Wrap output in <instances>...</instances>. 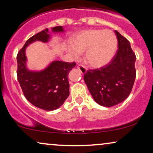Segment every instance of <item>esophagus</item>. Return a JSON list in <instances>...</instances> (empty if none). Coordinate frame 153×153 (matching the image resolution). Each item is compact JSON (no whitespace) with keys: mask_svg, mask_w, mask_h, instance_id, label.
I'll return each instance as SVG.
<instances>
[{"mask_svg":"<svg viewBox=\"0 0 153 153\" xmlns=\"http://www.w3.org/2000/svg\"><path fill=\"white\" fill-rule=\"evenodd\" d=\"M77 68L80 70V72L82 73V74H85L86 72H87V69H86L85 66L82 65H79L77 66Z\"/></svg>","mask_w":153,"mask_h":153,"instance_id":"esophagus-1","label":"esophagus"}]
</instances>
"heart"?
Returning a JSON list of instances; mask_svg holds the SVG:
<instances>
[{
    "label": "heart",
    "instance_id": "b5f03b06",
    "mask_svg": "<svg viewBox=\"0 0 153 153\" xmlns=\"http://www.w3.org/2000/svg\"><path fill=\"white\" fill-rule=\"evenodd\" d=\"M68 52L77 59L84 52V60L92 68H101L113 58L117 48V39L112 31L89 30L79 34L72 41Z\"/></svg>",
    "mask_w": 153,
    "mask_h": 153
}]
</instances>
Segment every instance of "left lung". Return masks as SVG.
Segmentation results:
<instances>
[{
    "label": "left lung",
    "instance_id": "8db88e82",
    "mask_svg": "<svg viewBox=\"0 0 153 153\" xmlns=\"http://www.w3.org/2000/svg\"><path fill=\"white\" fill-rule=\"evenodd\" d=\"M118 50L109 63L99 69L89 70L83 79L94 100L112 107L129 96L136 77V56L130 42L115 30Z\"/></svg>",
    "mask_w": 153,
    "mask_h": 153
}]
</instances>
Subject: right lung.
<instances>
[{"label": "right lung", "mask_w": 153, "mask_h": 153, "mask_svg": "<svg viewBox=\"0 0 153 153\" xmlns=\"http://www.w3.org/2000/svg\"><path fill=\"white\" fill-rule=\"evenodd\" d=\"M62 26L52 28L53 32H63ZM50 39L45 29L29 39L17 54V77L24 96L32 105L44 110H56L65 102L70 94L68 74L76 65L74 62L52 61L41 71H30L26 66L25 49L33 42L47 43Z\"/></svg>", "instance_id": "add662e5"}]
</instances>
